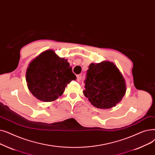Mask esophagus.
Returning <instances> with one entry per match:
<instances>
[{"label":"esophagus","mask_w":155,"mask_h":155,"mask_svg":"<svg viewBox=\"0 0 155 155\" xmlns=\"http://www.w3.org/2000/svg\"><path fill=\"white\" fill-rule=\"evenodd\" d=\"M81 78H82V76L81 74H79L77 76V81H80L81 80Z\"/></svg>","instance_id":"1"}]
</instances>
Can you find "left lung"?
Segmentation results:
<instances>
[{"mask_svg":"<svg viewBox=\"0 0 155 155\" xmlns=\"http://www.w3.org/2000/svg\"><path fill=\"white\" fill-rule=\"evenodd\" d=\"M83 94L95 107L111 108L122 100L126 92V81L112 62L91 63L87 71Z\"/></svg>","mask_w":155,"mask_h":155,"instance_id":"left-lung-1","label":"left lung"}]
</instances>
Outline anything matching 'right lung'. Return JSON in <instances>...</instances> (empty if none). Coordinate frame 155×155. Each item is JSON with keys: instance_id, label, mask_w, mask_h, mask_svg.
Masks as SVG:
<instances>
[{"instance_id": "1", "label": "right lung", "mask_w": 155, "mask_h": 155, "mask_svg": "<svg viewBox=\"0 0 155 155\" xmlns=\"http://www.w3.org/2000/svg\"><path fill=\"white\" fill-rule=\"evenodd\" d=\"M76 79L68 60L52 50L44 51L34 58L26 72L28 90L35 98L45 102L61 97L68 84Z\"/></svg>"}]
</instances>
